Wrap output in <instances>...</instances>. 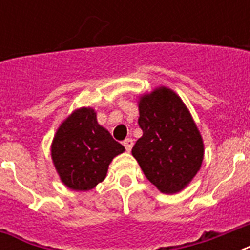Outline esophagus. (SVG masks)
<instances>
[{
	"label": "esophagus",
	"instance_id": "1",
	"mask_svg": "<svg viewBox=\"0 0 250 250\" xmlns=\"http://www.w3.org/2000/svg\"><path fill=\"white\" fill-rule=\"evenodd\" d=\"M123 145H125V148L127 152H131V149H132L133 146V140L128 137V139H125V140L123 141Z\"/></svg>",
	"mask_w": 250,
	"mask_h": 250
}]
</instances>
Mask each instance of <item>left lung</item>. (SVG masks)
I'll list each match as a JSON object with an SVG mask.
<instances>
[{"label":"left lung","instance_id":"left-lung-1","mask_svg":"<svg viewBox=\"0 0 250 250\" xmlns=\"http://www.w3.org/2000/svg\"><path fill=\"white\" fill-rule=\"evenodd\" d=\"M139 125L143 136L132 156L149 182L162 193L184 189L201 167L204 143L182 98L160 86L139 100Z\"/></svg>","mask_w":250,"mask_h":250}]
</instances>
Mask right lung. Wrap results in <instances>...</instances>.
<instances>
[{
  "mask_svg": "<svg viewBox=\"0 0 250 250\" xmlns=\"http://www.w3.org/2000/svg\"><path fill=\"white\" fill-rule=\"evenodd\" d=\"M125 146L98 125L92 107L72 111L58 127L52 143V160L64 186L89 190L106 178L114 157Z\"/></svg>",
  "mask_w": 250,
  "mask_h": 250,
  "instance_id": "1",
  "label": "right lung"
}]
</instances>
